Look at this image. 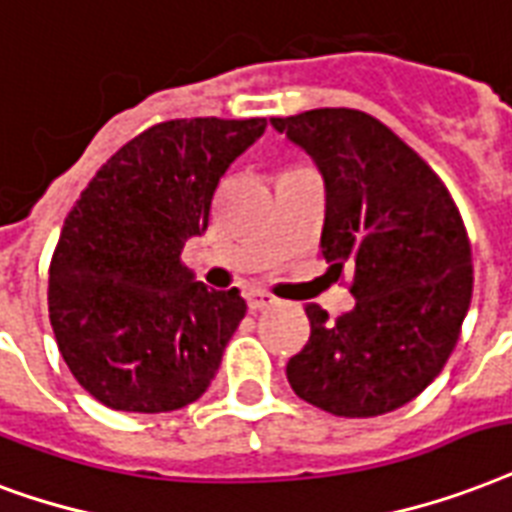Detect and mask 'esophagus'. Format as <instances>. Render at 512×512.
Segmentation results:
<instances>
[{"instance_id": "1", "label": "esophagus", "mask_w": 512, "mask_h": 512, "mask_svg": "<svg viewBox=\"0 0 512 512\" xmlns=\"http://www.w3.org/2000/svg\"><path fill=\"white\" fill-rule=\"evenodd\" d=\"M247 300L252 311H263V308L276 306V298H273L271 292H265V290H249Z\"/></svg>"}]
</instances>
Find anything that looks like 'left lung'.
<instances>
[{
    "label": "left lung",
    "instance_id": "1",
    "mask_svg": "<svg viewBox=\"0 0 512 512\" xmlns=\"http://www.w3.org/2000/svg\"><path fill=\"white\" fill-rule=\"evenodd\" d=\"M325 179L322 255L354 273L343 317L311 303V335L287 362L295 395L370 419L421 395L451 357L473 298V255L435 171L368 112L346 107L271 117Z\"/></svg>",
    "mask_w": 512,
    "mask_h": 512
}]
</instances>
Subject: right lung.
Wrapping results in <instances>:
<instances>
[{
	"instance_id": "obj_1",
	"label": "right lung",
	"mask_w": 512,
	"mask_h": 512,
	"mask_svg": "<svg viewBox=\"0 0 512 512\" xmlns=\"http://www.w3.org/2000/svg\"><path fill=\"white\" fill-rule=\"evenodd\" d=\"M265 126L158 123L123 144L66 214L50 260V325L72 376L107 408L177 411L217 376L247 303L236 287L195 282L179 255L209 228L222 174Z\"/></svg>"
}]
</instances>
